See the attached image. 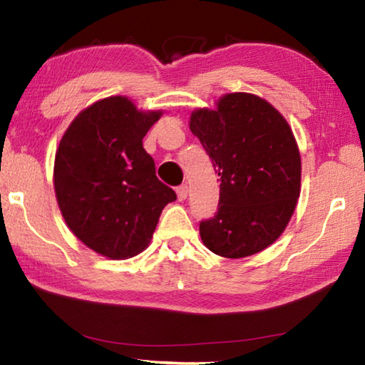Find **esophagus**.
<instances>
[{"mask_svg":"<svg viewBox=\"0 0 365 365\" xmlns=\"http://www.w3.org/2000/svg\"><path fill=\"white\" fill-rule=\"evenodd\" d=\"M177 196H178V200H180V201L187 200V196H188L187 185H180V187H177Z\"/></svg>","mask_w":365,"mask_h":365,"instance_id":"obj_1","label":"esophagus"}]
</instances>
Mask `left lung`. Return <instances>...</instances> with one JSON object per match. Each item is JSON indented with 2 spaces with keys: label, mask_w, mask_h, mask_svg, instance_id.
<instances>
[{
  "label": "left lung",
  "mask_w": 365,
  "mask_h": 365,
  "mask_svg": "<svg viewBox=\"0 0 365 365\" xmlns=\"http://www.w3.org/2000/svg\"><path fill=\"white\" fill-rule=\"evenodd\" d=\"M190 130L220 177L217 212L200 222L202 243L232 259L265 250L299 197L301 158L288 122L262 98L230 93L215 110L196 109Z\"/></svg>",
  "instance_id": "1"
}]
</instances>
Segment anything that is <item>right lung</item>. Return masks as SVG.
I'll use <instances>...</instances> for the list:
<instances>
[{"instance_id":"1","label":"right lung","mask_w":365,"mask_h":365,"mask_svg":"<svg viewBox=\"0 0 365 365\" xmlns=\"http://www.w3.org/2000/svg\"><path fill=\"white\" fill-rule=\"evenodd\" d=\"M160 110L141 113L125 96L82 110L54 159V191L67 227L109 259L143 251L175 191L156 177L143 138Z\"/></svg>"}]
</instances>
